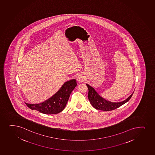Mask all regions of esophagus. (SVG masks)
<instances>
[{"instance_id":"1","label":"esophagus","mask_w":155,"mask_h":155,"mask_svg":"<svg viewBox=\"0 0 155 155\" xmlns=\"http://www.w3.org/2000/svg\"><path fill=\"white\" fill-rule=\"evenodd\" d=\"M77 81L78 82H81L84 81V79H83V77H82L81 76H78L77 77Z\"/></svg>"}]
</instances>
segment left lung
<instances>
[{
  "instance_id": "1",
  "label": "left lung",
  "mask_w": 155,
  "mask_h": 155,
  "mask_svg": "<svg viewBox=\"0 0 155 155\" xmlns=\"http://www.w3.org/2000/svg\"><path fill=\"white\" fill-rule=\"evenodd\" d=\"M87 85L89 90L88 98L91 104H92V106L94 108H95L96 109L104 111H111L120 107L122 105L129 101V100L130 99L132 95L134 94L133 93L131 95L129 96L127 98V99L124 101L118 102V103H113V102L108 101L103 97H101L93 87H91L90 85H89L87 84Z\"/></svg>"
}]
</instances>
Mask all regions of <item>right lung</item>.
<instances>
[{
	"label": "right lung",
	"instance_id": "obj_1",
	"mask_svg": "<svg viewBox=\"0 0 155 155\" xmlns=\"http://www.w3.org/2000/svg\"><path fill=\"white\" fill-rule=\"evenodd\" d=\"M77 85L76 80L72 79L65 82L56 94L43 103L29 104L27 106L46 114H54L63 111L66 106L70 94Z\"/></svg>",
	"mask_w": 155,
	"mask_h": 155
}]
</instances>
